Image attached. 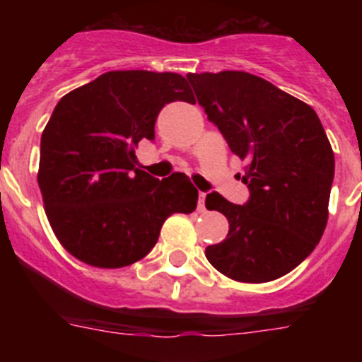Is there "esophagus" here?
Wrapping results in <instances>:
<instances>
[{
  "label": "esophagus",
  "instance_id": "esophagus-1",
  "mask_svg": "<svg viewBox=\"0 0 362 362\" xmlns=\"http://www.w3.org/2000/svg\"><path fill=\"white\" fill-rule=\"evenodd\" d=\"M204 199H206V194H204V192H199V199H197V210H199V212H204Z\"/></svg>",
  "mask_w": 362,
  "mask_h": 362
}]
</instances>
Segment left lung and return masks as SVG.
Returning a JSON list of instances; mask_svg holds the SVG:
<instances>
[{
  "instance_id": "1",
  "label": "left lung",
  "mask_w": 362,
  "mask_h": 362,
  "mask_svg": "<svg viewBox=\"0 0 362 362\" xmlns=\"http://www.w3.org/2000/svg\"><path fill=\"white\" fill-rule=\"evenodd\" d=\"M201 107L245 161L250 199L233 204L212 192L206 209L228 219V235L206 246L223 276L267 283L292 272L321 241L335 159L317 114L254 74H187Z\"/></svg>"
}]
</instances>
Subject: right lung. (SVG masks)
I'll use <instances>...</instances> for the list:
<instances>
[{
  "instance_id": "add662e5",
  "label": "right lung",
  "mask_w": 362,
  "mask_h": 362,
  "mask_svg": "<svg viewBox=\"0 0 362 362\" xmlns=\"http://www.w3.org/2000/svg\"><path fill=\"white\" fill-rule=\"evenodd\" d=\"M194 103L181 74L112 70L59 99L41 134L37 185L63 248L98 268L145 257L172 214H190L197 190L185 174L136 168L141 139L166 103Z\"/></svg>"
}]
</instances>
